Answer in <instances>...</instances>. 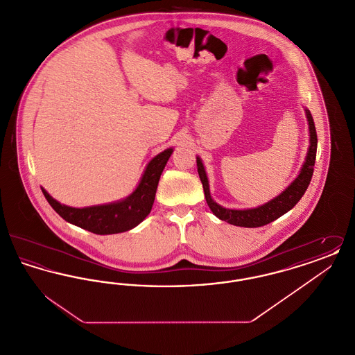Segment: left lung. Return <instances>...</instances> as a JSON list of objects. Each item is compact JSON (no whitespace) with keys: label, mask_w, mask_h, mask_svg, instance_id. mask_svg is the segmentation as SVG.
<instances>
[{"label":"left lung","mask_w":355,"mask_h":355,"mask_svg":"<svg viewBox=\"0 0 355 355\" xmlns=\"http://www.w3.org/2000/svg\"><path fill=\"white\" fill-rule=\"evenodd\" d=\"M304 112H306V119L309 122L310 145H309L301 171L297 175V178L287 186L281 194H278L277 197H274L272 200L261 205V206L252 207V209H227V207H223L216 202L210 194L209 180L206 175L202 159L197 155V168H198V174H200V178L202 182L205 198H206V202L209 205L210 210L213 211V214L217 218L225 220L230 225H234V226H241V227H259V226L268 225L272 220L279 218L281 216H284L302 198L306 189L310 185L311 177H313L315 155H317V142H318L313 116L309 109H304Z\"/></svg>","instance_id":"8db88e82"}]
</instances>
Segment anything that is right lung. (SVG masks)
Segmentation results:
<instances>
[{
	"label": "right lung",
	"mask_w": 355,
	"mask_h": 355,
	"mask_svg": "<svg viewBox=\"0 0 355 355\" xmlns=\"http://www.w3.org/2000/svg\"><path fill=\"white\" fill-rule=\"evenodd\" d=\"M171 153L173 148H169L152 158L144 170L135 191L121 201L87 207H71L54 200L44 187H41V190L55 213L69 223L100 236L123 233L132 230L149 216L159 177Z\"/></svg>",
	"instance_id": "right-lung-1"
}]
</instances>
